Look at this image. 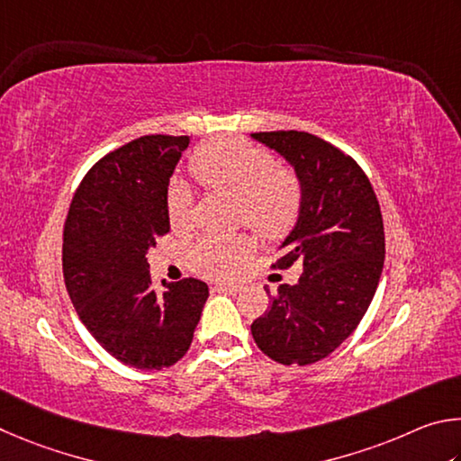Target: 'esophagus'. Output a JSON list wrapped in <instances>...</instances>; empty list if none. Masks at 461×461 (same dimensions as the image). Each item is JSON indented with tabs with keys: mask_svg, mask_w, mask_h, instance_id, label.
<instances>
[{
	"mask_svg": "<svg viewBox=\"0 0 461 461\" xmlns=\"http://www.w3.org/2000/svg\"><path fill=\"white\" fill-rule=\"evenodd\" d=\"M212 289H214V292H221V294H239L240 289H243V285H239V284H221V285H214Z\"/></svg>",
	"mask_w": 461,
	"mask_h": 461,
	"instance_id": "obj_1",
	"label": "esophagus"
}]
</instances>
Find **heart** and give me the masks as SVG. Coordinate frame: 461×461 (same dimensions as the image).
Masks as SVG:
<instances>
[{"mask_svg": "<svg viewBox=\"0 0 461 461\" xmlns=\"http://www.w3.org/2000/svg\"><path fill=\"white\" fill-rule=\"evenodd\" d=\"M190 172L206 192L235 198V216L265 240L284 239L302 212L303 185L295 169L276 164L271 153L240 137H221L198 145L190 158ZM166 214L176 232L194 224V196L180 177L169 182ZM253 251L247 235L230 239L202 237L190 249V265L200 276L229 279L243 267Z\"/></svg>", "mask_w": 461, "mask_h": 461, "instance_id": "b5f03b06", "label": "heart"}]
</instances>
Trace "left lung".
Listing matches in <instances>:
<instances>
[{
    "instance_id": "obj_1",
    "label": "left lung",
    "mask_w": 461,
    "mask_h": 461,
    "mask_svg": "<svg viewBox=\"0 0 461 461\" xmlns=\"http://www.w3.org/2000/svg\"><path fill=\"white\" fill-rule=\"evenodd\" d=\"M303 185L302 212L271 265L303 273L279 285L269 310L251 324L263 354L281 365H313L348 338L373 302L384 265V226L376 194L354 158L305 131H261ZM269 294V289H267Z\"/></svg>"
}]
</instances>
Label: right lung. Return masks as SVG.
Here are the masks:
<instances>
[{
  "label": "right lung",
  "mask_w": 461,
  "mask_h": 461,
  "mask_svg": "<svg viewBox=\"0 0 461 461\" xmlns=\"http://www.w3.org/2000/svg\"><path fill=\"white\" fill-rule=\"evenodd\" d=\"M188 143V135H143L107 153L83 177L64 222L72 305L95 340L133 368L176 365L208 300V285L194 277L156 292L145 257L169 230L166 192Z\"/></svg>",
  "instance_id": "right-lung-1"
}]
</instances>
